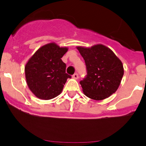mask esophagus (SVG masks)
I'll return each instance as SVG.
<instances>
[{
	"mask_svg": "<svg viewBox=\"0 0 146 146\" xmlns=\"http://www.w3.org/2000/svg\"><path fill=\"white\" fill-rule=\"evenodd\" d=\"M72 78H73V79H75V80H77V79H78V78H79L78 74V73H75V74L73 75Z\"/></svg>",
	"mask_w": 146,
	"mask_h": 146,
	"instance_id": "1",
	"label": "esophagus"
}]
</instances>
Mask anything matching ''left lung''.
<instances>
[{
    "mask_svg": "<svg viewBox=\"0 0 146 146\" xmlns=\"http://www.w3.org/2000/svg\"><path fill=\"white\" fill-rule=\"evenodd\" d=\"M77 48L86 66V78L80 82L84 95L92 100H102L115 93L124 72L121 60L103 44Z\"/></svg>",
    "mask_w": 146,
    "mask_h": 146,
    "instance_id": "left-lung-1",
    "label": "left lung"
}]
</instances>
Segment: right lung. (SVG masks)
<instances>
[{
	"instance_id": "add662e5",
	"label": "right lung",
	"mask_w": 146,
	"mask_h": 146,
	"mask_svg": "<svg viewBox=\"0 0 146 146\" xmlns=\"http://www.w3.org/2000/svg\"><path fill=\"white\" fill-rule=\"evenodd\" d=\"M68 48L56 43L42 46L31 56L25 67L27 84L38 98L48 100L59 95L71 75L61 58Z\"/></svg>"
}]
</instances>
